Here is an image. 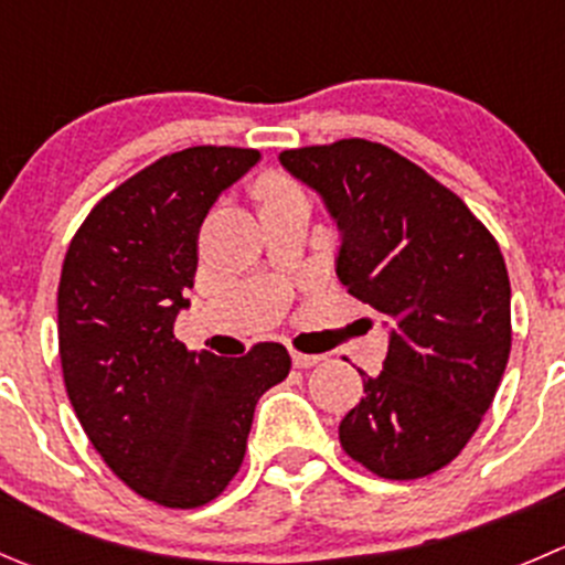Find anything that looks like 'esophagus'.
<instances>
[{"mask_svg": "<svg viewBox=\"0 0 565 565\" xmlns=\"http://www.w3.org/2000/svg\"><path fill=\"white\" fill-rule=\"evenodd\" d=\"M322 355L317 353H300V350H292V364L300 366V370H309V366L320 364Z\"/></svg>", "mask_w": 565, "mask_h": 565, "instance_id": "34e87169", "label": "esophagus"}]
</instances>
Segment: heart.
I'll return each mask as SVG.
<instances>
[{"mask_svg": "<svg viewBox=\"0 0 565 565\" xmlns=\"http://www.w3.org/2000/svg\"><path fill=\"white\" fill-rule=\"evenodd\" d=\"M256 193H259L262 201H276V199H287V195H298V190H295V184L287 182L284 177L270 173V177L262 179L259 188H256Z\"/></svg>", "mask_w": 565, "mask_h": 565, "instance_id": "heart-1", "label": "heart"}]
</instances>
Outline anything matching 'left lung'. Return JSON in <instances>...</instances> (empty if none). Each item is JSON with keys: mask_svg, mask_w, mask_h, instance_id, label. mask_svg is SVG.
<instances>
[{"mask_svg": "<svg viewBox=\"0 0 565 565\" xmlns=\"http://www.w3.org/2000/svg\"><path fill=\"white\" fill-rule=\"evenodd\" d=\"M342 232L337 276L392 326L383 372L339 422L386 480L439 472L467 447L511 355V281L494 234L452 190L383 143L281 151Z\"/></svg>", "mask_w": 565, "mask_h": 565, "instance_id": "left-lung-1", "label": "left lung"}]
</instances>
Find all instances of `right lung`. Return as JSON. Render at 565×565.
<instances>
[{
    "instance_id": "1",
    "label": "right lung",
    "mask_w": 565,
    "mask_h": 565,
    "mask_svg": "<svg viewBox=\"0 0 565 565\" xmlns=\"http://www.w3.org/2000/svg\"><path fill=\"white\" fill-rule=\"evenodd\" d=\"M256 162L259 151L234 146L160 157L93 206L60 273V364L76 419L104 463L157 505L201 508L226 491L256 403L292 366L278 342L221 359L173 337L201 223Z\"/></svg>"
}]
</instances>
